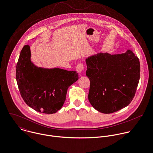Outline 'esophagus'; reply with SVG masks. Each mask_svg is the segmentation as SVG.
I'll list each match as a JSON object with an SVG mask.
<instances>
[{
  "instance_id": "34e87169",
  "label": "esophagus",
  "mask_w": 153,
  "mask_h": 153,
  "mask_svg": "<svg viewBox=\"0 0 153 153\" xmlns=\"http://www.w3.org/2000/svg\"><path fill=\"white\" fill-rule=\"evenodd\" d=\"M84 68H85V66L83 63H79L76 66V70L80 74L82 73V72L84 70Z\"/></svg>"
}]
</instances>
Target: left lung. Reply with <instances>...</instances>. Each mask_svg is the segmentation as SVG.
<instances>
[{
    "mask_svg": "<svg viewBox=\"0 0 153 153\" xmlns=\"http://www.w3.org/2000/svg\"><path fill=\"white\" fill-rule=\"evenodd\" d=\"M90 81L88 99L97 111L110 114L133 100L140 77L138 58L131 51L110 54L100 53L85 60Z\"/></svg>",
    "mask_w": 153,
    "mask_h": 153,
    "instance_id": "obj_1",
    "label": "left lung"
}]
</instances>
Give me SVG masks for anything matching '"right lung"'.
Here are the masks:
<instances>
[{
  "mask_svg": "<svg viewBox=\"0 0 153 153\" xmlns=\"http://www.w3.org/2000/svg\"><path fill=\"white\" fill-rule=\"evenodd\" d=\"M29 45L23 48L17 61L16 78L23 100L36 111L53 114L66 100L68 87L76 82V71L36 66L30 60Z\"/></svg>",
  "mask_w": 153,
  "mask_h": 153,
  "instance_id": "right-lung-1",
  "label": "right lung"
}]
</instances>
